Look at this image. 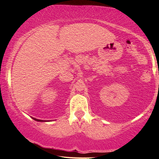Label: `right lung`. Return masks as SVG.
<instances>
[{
  "mask_svg": "<svg viewBox=\"0 0 159 159\" xmlns=\"http://www.w3.org/2000/svg\"><path fill=\"white\" fill-rule=\"evenodd\" d=\"M33 119H34V120H36V121H39V122H44V120H39V119L34 118V117H33ZM44 121H45V120H44Z\"/></svg>",
  "mask_w": 159,
  "mask_h": 159,
  "instance_id": "obj_1",
  "label": "right lung"
}]
</instances>
